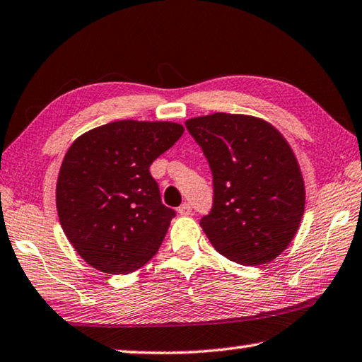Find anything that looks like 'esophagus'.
<instances>
[{
	"label": "esophagus",
	"mask_w": 362,
	"mask_h": 362,
	"mask_svg": "<svg viewBox=\"0 0 362 362\" xmlns=\"http://www.w3.org/2000/svg\"><path fill=\"white\" fill-rule=\"evenodd\" d=\"M179 214L182 216H188V215L193 214V209H191V205L188 202H185V204H182L180 207H179Z\"/></svg>",
	"instance_id": "1"
}]
</instances>
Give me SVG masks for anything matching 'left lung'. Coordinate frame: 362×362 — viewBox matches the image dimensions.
Here are the masks:
<instances>
[{
    "mask_svg": "<svg viewBox=\"0 0 362 362\" xmlns=\"http://www.w3.org/2000/svg\"><path fill=\"white\" fill-rule=\"evenodd\" d=\"M214 175V205L201 228L215 250L240 265L276 259L304 214V182L286 138L272 124L215 112L188 119Z\"/></svg>",
    "mask_w": 362,
    "mask_h": 362,
    "instance_id": "left-lung-1",
    "label": "left lung"
}]
</instances>
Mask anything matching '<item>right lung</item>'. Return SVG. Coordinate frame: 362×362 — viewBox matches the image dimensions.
<instances>
[{
  "instance_id": "add662e5",
  "label": "right lung",
  "mask_w": 362,
  "mask_h": 362,
  "mask_svg": "<svg viewBox=\"0 0 362 362\" xmlns=\"http://www.w3.org/2000/svg\"><path fill=\"white\" fill-rule=\"evenodd\" d=\"M183 134L175 122L117 120L69 147L56 183L59 223L76 252L98 272L127 274L163 243L173 209L148 168Z\"/></svg>"
}]
</instances>
